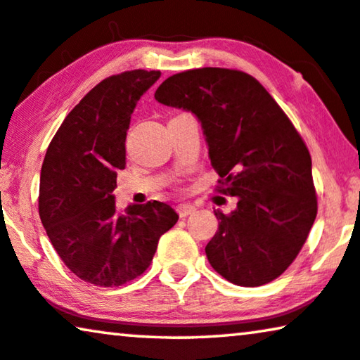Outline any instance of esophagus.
<instances>
[{
    "instance_id": "34e87169",
    "label": "esophagus",
    "mask_w": 360,
    "mask_h": 360,
    "mask_svg": "<svg viewBox=\"0 0 360 360\" xmlns=\"http://www.w3.org/2000/svg\"><path fill=\"white\" fill-rule=\"evenodd\" d=\"M176 212H178V215L181 217V219H184V217L194 214L195 207L191 204H179L178 207H176Z\"/></svg>"
}]
</instances>
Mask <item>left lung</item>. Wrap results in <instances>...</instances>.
I'll use <instances>...</instances> for the list:
<instances>
[{
    "instance_id": "left-lung-1",
    "label": "left lung",
    "mask_w": 360,
    "mask_h": 360,
    "mask_svg": "<svg viewBox=\"0 0 360 360\" xmlns=\"http://www.w3.org/2000/svg\"><path fill=\"white\" fill-rule=\"evenodd\" d=\"M165 105L200 120L219 192L236 195L205 246L210 266L235 285L257 287L292 264L316 219L311 156L259 81L240 70L176 73L156 89Z\"/></svg>"
}]
</instances>
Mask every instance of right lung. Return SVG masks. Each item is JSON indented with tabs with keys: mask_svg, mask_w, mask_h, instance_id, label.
<instances>
[{
	"mask_svg": "<svg viewBox=\"0 0 360 360\" xmlns=\"http://www.w3.org/2000/svg\"><path fill=\"white\" fill-rule=\"evenodd\" d=\"M161 77L131 70L96 84L65 117L45 153L39 215L55 251L81 281L119 287L143 274L178 214L165 202L117 210L112 192L125 168L136 101Z\"/></svg>",
	"mask_w": 360,
	"mask_h": 360,
	"instance_id": "obj_1",
	"label": "right lung"
}]
</instances>
